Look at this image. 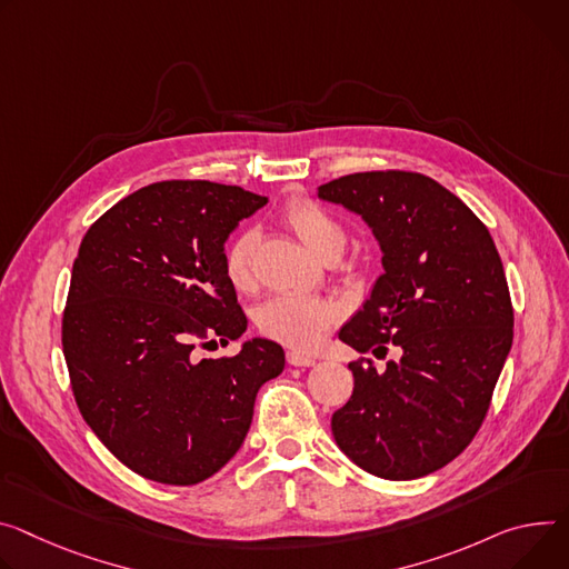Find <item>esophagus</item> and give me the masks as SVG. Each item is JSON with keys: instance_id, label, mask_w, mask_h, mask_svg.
Returning <instances> with one entry per match:
<instances>
[{"instance_id": "obj_1", "label": "esophagus", "mask_w": 569, "mask_h": 569, "mask_svg": "<svg viewBox=\"0 0 569 569\" xmlns=\"http://www.w3.org/2000/svg\"><path fill=\"white\" fill-rule=\"evenodd\" d=\"M286 358H288V363L295 366V368H311V366L318 363V360H316L313 356L301 353V351H288Z\"/></svg>"}]
</instances>
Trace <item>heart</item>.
Masks as SVG:
<instances>
[{"label": "heart", "mask_w": 569, "mask_h": 569, "mask_svg": "<svg viewBox=\"0 0 569 569\" xmlns=\"http://www.w3.org/2000/svg\"><path fill=\"white\" fill-rule=\"evenodd\" d=\"M283 220L320 261L342 253L347 242L345 229L316 201L297 199L288 203ZM256 244L258 233L247 229L238 233L224 251V277L236 290H249L253 286ZM340 313V306L331 299L283 295L258 308L256 325L263 336L277 342L297 349H311L325 338Z\"/></svg>", "instance_id": "heart-1"}]
</instances>
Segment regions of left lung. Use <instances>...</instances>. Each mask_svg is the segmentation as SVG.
<instances>
[{
    "label": "left lung",
    "instance_id": "8db88e82",
    "mask_svg": "<svg viewBox=\"0 0 569 569\" xmlns=\"http://www.w3.org/2000/svg\"><path fill=\"white\" fill-rule=\"evenodd\" d=\"M360 216L383 274L338 338L386 356L383 372L349 363L353 392L333 412L338 447L390 481L427 477L477 436L512 345V306L486 224L453 192L416 172H358L318 188Z\"/></svg>",
    "mask_w": 569,
    "mask_h": 569
}]
</instances>
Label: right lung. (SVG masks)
Returning <instances> with one entry per match:
<instances>
[{
	"instance_id": "right-lung-1",
	"label": "right lung",
	"mask_w": 569,
	"mask_h": 569,
	"mask_svg": "<svg viewBox=\"0 0 569 569\" xmlns=\"http://www.w3.org/2000/svg\"><path fill=\"white\" fill-rule=\"evenodd\" d=\"M268 197L211 181H161L120 199L83 236L63 313L77 406L136 475L194 486L236 456L281 345L231 358L194 347L238 340L247 318L224 277V242Z\"/></svg>"
}]
</instances>
